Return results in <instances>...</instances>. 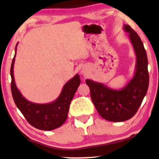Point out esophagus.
Returning a JSON list of instances; mask_svg holds the SVG:
<instances>
[{"label": "esophagus", "mask_w": 159, "mask_h": 159, "mask_svg": "<svg viewBox=\"0 0 159 159\" xmlns=\"http://www.w3.org/2000/svg\"><path fill=\"white\" fill-rule=\"evenodd\" d=\"M82 73H83V74H86V70H85V69H83V70H82Z\"/></svg>", "instance_id": "obj_1"}]
</instances>
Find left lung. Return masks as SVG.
Here are the masks:
<instances>
[{"mask_svg":"<svg viewBox=\"0 0 159 159\" xmlns=\"http://www.w3.org/2000/svg\"><path fill=\"white\" fill-rule=\"evenodd\" d=\"M129 34L136 55L135 73L133 79L121 90L111 89L100 83L86 80L90 96L101 116L112 122L125 121L136 114L149 87L148 60L143 43L130 26L124 25Z\"/></svg>","mask_w":159,"mask_h":159,"instance_id":"8db88e82","label":"left lung"}]
</instances>
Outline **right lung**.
Listing matches in <instances>:
<instances>
[{
	"instance_id": "1",
	"label": "right lung",
	"mask_w": 159,
	"mask_h": 159,
	"mask_svg": "<svg viewBox=\"0 0 159 159\" xmlns=\"http://www.w3.org/2000/svg\"><path fill=\"white\" fill-rule=\"evenodd\" d=\"M17 46V43L15 47V54L10 68L11 91L16 106L29 124L34 128L42 130H52L60 127L66 120L70 103L80 83L79 75H75L74 77L70 79L64 85L58 98L51 103L36 104L29 102L17 89L15 82L13 67Z\"/></svg>"
}]
</instances>
